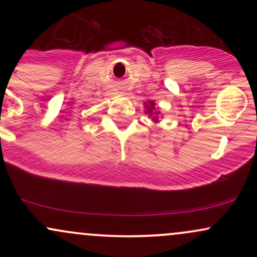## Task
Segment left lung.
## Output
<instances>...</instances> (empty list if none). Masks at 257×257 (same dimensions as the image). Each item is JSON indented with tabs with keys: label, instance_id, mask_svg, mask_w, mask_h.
I'll list each match as a JSON object with an SVG mask.
<instances>
[{
	"label": "left lung",
	"instance_id": "left-lung-1",
	"mask_svg": "<svg viewBox=\"0 0 257 257\" xmlns=\"http://www.w3.org/2000/svg\"><path fill=\"white\" fill-rule=\"evenodd\" d=\"M153 106H155V102H153V101H150V104L149 105H147L146 106V107H147V113H150V114H151L152 113V110H153ZM153 119H157V117H153Z\"/></svg>",
	"mask_w": 257,
	"mask_h": 257
}]
</instances>
